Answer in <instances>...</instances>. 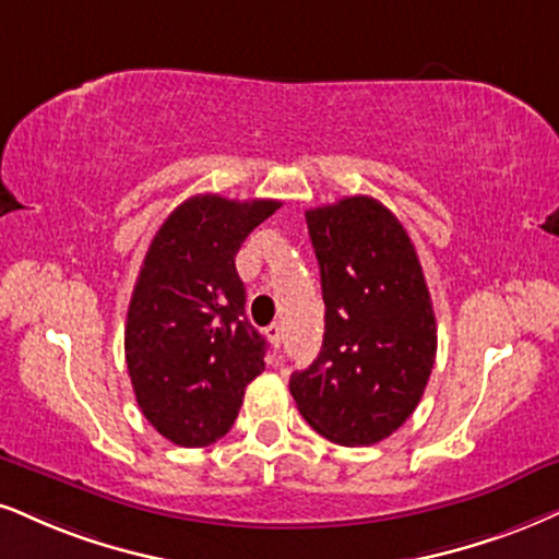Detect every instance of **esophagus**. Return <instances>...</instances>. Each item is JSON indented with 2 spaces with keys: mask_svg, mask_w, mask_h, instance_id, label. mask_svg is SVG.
I'll return each mask as SVG.
<instances>
[{
  "mask_svg": "<svg viewBox=\"0 0 559 559\" xmlns=\"http://www.w3.org/2000/svg\"><path fill=\"white\" fill-rule=\"evenodd\" d=\"M266 336L274 347H280L282 336H285V332H282V323H272V326H266Z\"/></svg>",
  "mask_w": 559,
  "mask_h": 559,
  "instance_id": "34e87169",
  "label": "esophagus"
}]
</instances>
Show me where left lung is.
Returning <instances> with one entry per match:
<instances>
[{
    "label": "left lung",
    "mask_w": 559,
    "mask_h": 559,
    "mask_svg": "<svg viewBox=\"0 0 559 559\" xmlns=\"http://www.w3.org/2000/svg\"><path fill=\"white\" fill-rule=\"evenodd\" d=\"M321 269L323 344L293 370L306 423L340 445H373L399 430L425 394L438 329L417 251L391 210L347 197L306 212Z\"/></svg>",
    "instance_id": "obj_1"
}]
</instances>
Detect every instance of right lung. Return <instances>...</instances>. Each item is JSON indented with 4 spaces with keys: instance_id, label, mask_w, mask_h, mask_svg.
<instances>
[{
    "instance_id": "add662e5",
    "label": "right lung",
    "mask_w": 559,
    "mask_h": 559,
    "mask_svg": "<svg viewBox=\"0 0 559 559\" xmlns=\"http://www.w3.org/2000/svg\"><path fill=\"white\" fill-rule=\"evenodd\" d=\"M282 206L217 194L186 199L155 233L127 313V368L147 423L183 448L223 438L246 385L264 370L266 340L246 321L236 253Z\"/></svg>"
}]
</instances>
